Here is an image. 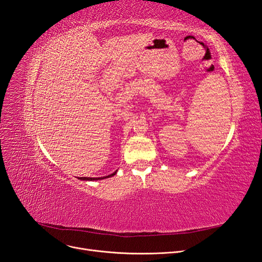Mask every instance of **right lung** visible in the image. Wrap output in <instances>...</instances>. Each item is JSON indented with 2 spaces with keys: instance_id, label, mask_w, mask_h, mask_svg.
Listing matches in <instances>:
<instances>
[{
  "instance_id": "1",
  "label": "right lung",
  "mask_w": 262,
  "mask_h": 262,
  "mask_svg": "<svg viewBox=\"0 0 262 262\" xmlns=\"http://www.w3.org/2000/svg\"><path fill=\"white\" fill-rule=\"evenodd\" d=\"M117 171L118 170H116L115 172H113V173H110V175H108V176H105V177H96V178H94V177H77L78 179H81V180H85V181H93V180H100V179H105V178H109V177H113V176H115L116 173H117Z\"/></svg>"
}]
</instances>
